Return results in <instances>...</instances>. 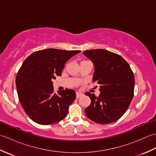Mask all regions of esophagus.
Returning <instances> with one entry per match:
<instances>
[{
  "mask_svg": "<svg viewBox=\"0 0 156 156\" xmlns=\"http://www.w3.org/2000/svg\"><path fill=\"white\" fill-rule=\"evenodd\" d=\"M84 95V94L80 93V92H76V98H79L80 97H82Z\"/></svg>",
  "mask_w": 156,
  "mask_h": 156,
  "instance_id": "esophagus-1",
  "label": "esophagus"
}]
</instances>
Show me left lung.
Masks as SVG:
<instances>
[{
  "mask_svg": "<svg viewBox=\"0 0 156 156\" xmlns=\"http://www.w3.org/2000/svg\"><path fill=\"white\" fill-rule=\"evenodd\" d=\"M83 54L93 63L92 80L100 86L101 92L98 97L85 93L91 100L85 108L86 115L100 124L117 121L127 111L133 97L135 77L130 66L121 56L105 49L86 50Z\"/></svg>",
  "mask_w": 156,
  "mask_h": 156,
  "instance_id": "1",
  "label": "left lung"
}]
</instances>
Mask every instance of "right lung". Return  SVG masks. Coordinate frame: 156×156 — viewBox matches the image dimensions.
Here are the masks:
<instances>
[{"label": "right lung", "instance_id": "right-lung-1", "mask_svg": "<svg viewBox=\"0 0 156 156\" xmlns=\"http://www.w3.org/2000/svg\"><path fill=\"white\" fill-rule=\"evenodd\" d=\"M80 52L45 49L33 53L23 62L16 77V90L25 113L34 122L51 125L66 117L76 92L66 88L54 93L52 80L61 76L66 62Z\"/></svg>", "mask_w": 156, "mask_h": 156}]
</instances>
